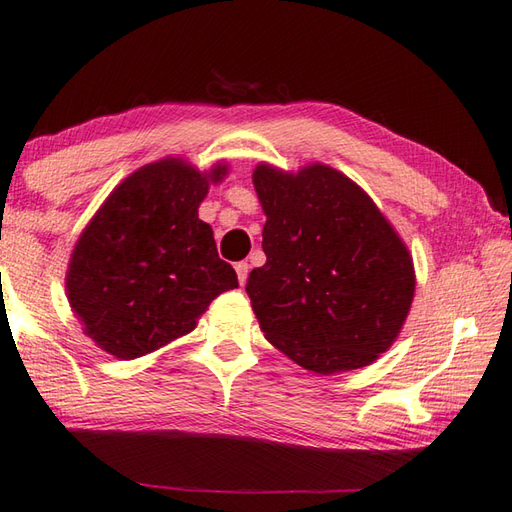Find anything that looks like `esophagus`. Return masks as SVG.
<instances>
[{
  "label": "esophagus",
  "mask_w": 512,
  "mask_h": 512,
  "mask_svg": "<svg viewBox=\"0 0 512 512\" xmlns=\"http://www.w3.org/2000/svg\"><path fill=\"white\" fill-rule=\"evenodd\" d=\"M236 276H238V283L245 285L247 283V276H249V263H236Z\"/></svg>",
  "instance_id": "obj_1"
}]
</instances>
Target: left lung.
<instances>
[{
  "label": "left lung",
  "instance_id": "1",
  "mask_svg": "<svg viewBox=\"0 0 512 512\" xmlns=\"http://www.w3.org/2000/svg\"><path fill=\"white\" fill-rule=\"evenodd\" d=\"M267 263L247 296L265 338L320 375L367 367L409 316V249L369 194L329 165L254 170Z\"/></svg>",
  "mask_w": 512,
  "mask_h": 512
}]
</instances>
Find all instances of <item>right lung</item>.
<instances>
[{"mask_svg":"<svg viewBox=\"0 0 512 512\" xmlns=\"http://www.w3.org/2000/svg\"><path fill=\"white\" fill-rule=\"evenodd\" d=\"M181 159H163L117 185L83 229L66 289L83 331L119 360L141 358L185 336L223 291L238 287L218 258L212 227L198 218L210 183Z\"/></svg>","mask_w":512,"mask_h":512,"instance_id":"obj_1","label":"right lung"}]
</instances>
